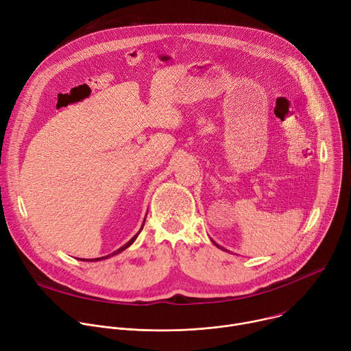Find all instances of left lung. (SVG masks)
Segmentation results:
<instances>
[{
	"mask_svg": "<svg viewBox=\"0 0 351 351\" xmlns=\"http://www.w3.org/2000/svg\"><path fill=\"white\" fill-rule=\"evenodd\" d=\"M211 241H213V243H214V244H215V245H217V247H219V248H221V250H223V252H228V250H225V248H223V247H221V245H219V244H217V243H215V241H214V240H213V239H211Z\"/></svg>",
	"mask_w": 351,
	"mask_h": 351,
	"instance_id": "left-lung-1",
	"label": "left lung"
}]
</instances>
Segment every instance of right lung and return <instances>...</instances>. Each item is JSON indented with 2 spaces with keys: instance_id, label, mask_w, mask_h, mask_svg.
<instances>
[{
  "instance_id": "add662e5",
  "label": "right lung",
  "mask_w": 351,
  "mask_h": 351,
  "mask_svg": "<svg viewBox=\"0 0 351 351\" xmlns=\"http://www.w3.org/2000/svg\"><path fill=\"white\" fill-rule=\"evenodd\" d=\"M144 221H145V219H144ZM143 226H144V222H143V225H141L140 230H138V232H137V233H136V234H134V236H133V237H132V239H130V240H129V241H128L126 244H123L122 247H119L118 250H115V252H114V253H111V254H108V256H104V257H99V258H91V260H86V258H79V260H80V261H91V263H93V261H103V260H107V258H110V257H114V256H117V254L122 253V252H123V250H126V248H128V247H129V245H130V244H132V243H133V241H134V240L137 239V236L140 234V232H141Z\"/></svg>"
}]
</instances>
